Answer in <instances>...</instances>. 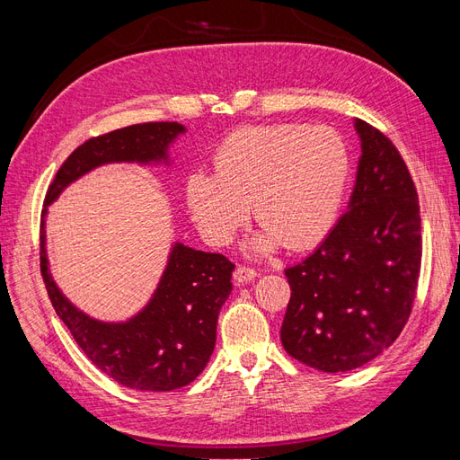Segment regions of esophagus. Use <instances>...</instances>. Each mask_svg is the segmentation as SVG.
Wrapping results in <instances>:
<instances>
[{
	"label": "esophagus",
	"mask_w": 460,
	"mask_h": 460,
	"mask_svg": "<svg viewBox=\"0 0 460 460\" xmlns=\"http://www.w3.org/2000/svg\"><path fill=\"white\" fill-rule=\"evenodd\" d=\"M259 276V272L255 269H249V267H238L234 270V280L238 284H245V282H252Z\"/></svg>",
	"instance_id": "esophagus-1"
}]
</instances>
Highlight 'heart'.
I'll return each mask as SVG.
<instances>
[{"instance_id":"1","label":"heart","mask_w":460,"mask_h":460,"mask_svg":"<svg viewBox=\"0 0 460 460\" xmlns=\"http://www.w3.org/2000/svg\"><path fill=\"white\" fill-rule=\"evenodd\" d=\"M349 180V151L326 127L264 124L232 132L215 153V174L188 176L186 201L199 232L215 245L234 240L249 218L262 230L255 253L278 245L305 252L336 226Z\"/></svg>"}]
</instances>
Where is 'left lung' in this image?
<instances>
[{
    "label": "left lung",
    "mask_w": 460,
    "mask_h": 460,
    "mask_svg": "<svg viewBox=\"0 0 460 460\" xmlns=\"http://www.w3.org/2000/svg\"><path fill=\"white\" fill-rule=\"evenodd\" d=\"M355 130L360 159L347 211L286 269L282 345L323 372L355 370L385 351L407 324L420 276V207L407 164L378 128L355 119Z\"/></svg>",
    "instance_id": "8db88e82"
}]
</instances>
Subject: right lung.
Masks as SVG:
<instances>
[{
    "instance_id": "right-lung-1",
    "label": "right lung",
    "mask_w": 460,
    "mask_h": 460,
    "mask_svg": "<svg viewBox=\"0 0 460 460\" xmlns=\"http://www.w3.org/2000/svg\"><path fill=\"white\" fill-rule=\"evenodd\" d=\"M186 128L178 122H146L92 137L61 164L46 196L40 226V269L58 316L92 363L115 382L140 392H172L207 367L217 341V320L232 291L234 264L176 242L146 307L124 323L88 316L55 284L46 252L48 205L75 180L107 163H164Z\"/></svg>"
}]
</instances>
